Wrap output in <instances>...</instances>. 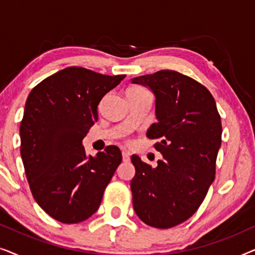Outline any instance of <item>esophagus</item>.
Here are the masks:
<instances>
[{"instance_id":"34e87169","label":"esophagus","mask_w":255,"mask_h":255,"mask_svg":"<svg viewBox=\"0 0 255 255\" xmlns=\"http://www.w3.org/2000/svg\"><path fill=\"white\" fill-rule=\"evenodd\" d=\"M122 156H123V161L124 162L130 161V153H128V152L123 151V152H122Z\"/></svg>"}]
</instances>
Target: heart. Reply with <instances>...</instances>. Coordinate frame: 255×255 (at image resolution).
Returning a JSON list of instances; mask_svg holds the SVG:
<instances>
[{"mask_svg": "<svg viewBox=\"0 0 255 255\" xmlns=\"http://www.w3.org/2000/svg\"><path fill=\"white\" fill-rule=\"evenodd\" d=\"M144 92H147V89H145L144 87L132 86L127 90V95H130V94H140V93H144Z\"/></svg>", "mask_w": 255, "mask_h": 255, "instance_id": "1", "label": "heart"}]
</instances>
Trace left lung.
Here are the masks:
<instances>
[{
  "label": "left lung",
  "mask_w": 255,
  "mask_h": 255,
  "mask_svg": "<svg viewBox=\"0 0 255 255\" xmlns=\"http://www.w3.org/2000/svg\"><path fill=\"white\" fill-rule=\"evenodd\" d=\"M131 81L149 87L156 97L158 123L148 128L147 137L158 139L154 148L162 154L155 168L131 156L133 208L145 224L169 229L197 211L214 182L221 116L211 93L179 72L166 69Z\"/></svg>",
  "instance_id": "obj_1"
}]
</instances>
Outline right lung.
Here are the masks:
<instances>
[{"mask_svg": "<svg viewBox=\"0 0 255 255\" xmlns=\"http://www.w3.org/2000/svg\"><path fill=\"white\" fill-rule=\"evenodd\" d=\"M127 75L67 67L31 90L20 122V155L32 196L55 221L75 224L95 214L122 161L107 146L95 158L82 139L99 120L97 106Z\"/></svg>", "mask_w": 255, "mask_h": 255, "instance_id": "1", "label": "right lung"}]
</instances>
